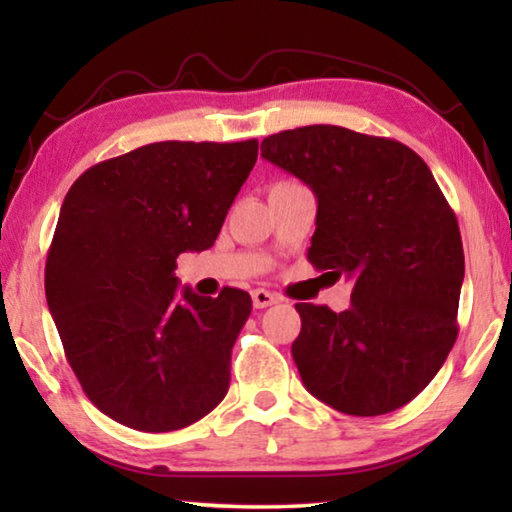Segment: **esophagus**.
<instances>
[{"instance_id": "1", "label": "esophagus", "mask_w": 512, "mask_h": 512, "mask_svg": "<svg viewBox=\"0 0 512 512\" xmlns=\"http://www.w3.org/2000/svg\"><path fill=\"white\" fill-rule=\"evenodd\" d=\"M275 302H280V296H275V293L266 291V289H255L253 291V305L255 309H264V307H271Z\"/></svg>"}]
</instances>
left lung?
I'll return each mask as SVG.
<instances>
[{"instance_id":"1","label":"left lung","mask_w":512,"mask_h":512,"mask_svg":"<svg viewBox=\"0 0 512 512\" xmlns=\"http://www.w3.org/2000/svg\"><path fill=\"white\" fill-rule=\"evenodd\" d=\"M262 158L316 194L309 262L354 282L341 314L296 305L302 384L363 418L409 404L454 348L465 275L456 214L433 173L402 142L327 124L268 135Z\"/></svg>"}]
</instances>
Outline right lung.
Instances as JSON below:
<instances>
[{
	"label": "right lung",
	"instance_id": "add662e5",
	"mask_svg": "<svg viewBox=\"0 0 512 512\" xmlns=\"http://www.w3.org/2000/svg\"><path fill=\"white\" fill-rule=\"evenodd\" d=\"M257 140L155 142L90 167L60 207L45 293L85 395L124 427L201 420L230 386L253 300L178 291L176 259L219 237L257 160Z\"/></svg>",
	"mask_w": 512,
	"mask_h": 512
}]
</instances>
